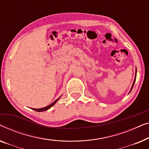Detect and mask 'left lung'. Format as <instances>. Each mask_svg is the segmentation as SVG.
I'll use <instances>...</instances> for the list:
<instances>
[{
	"label": "left lung",
	"instance_id": "8db88e82",
	"mask_svg": "<svg viewBox=\"0 0 149 149\" xmlns=\"http://www.w3.org/2000/svg\"><path fill=\"white\" fill-rule=\"evenodd\" d=\"M136 73H137V70H136V74H135V77H134V81H133L132 86V87H131V88H130V92H131V91H132V88H133V86H134V83H135V81H136Z\"/></svg>",
	"mask_w": 149,
	"mask_h": 149
}]
</instances>
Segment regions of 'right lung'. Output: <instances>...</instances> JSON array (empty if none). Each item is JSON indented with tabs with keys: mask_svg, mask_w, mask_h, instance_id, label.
Segmentation results:
<instances>
[{
	"mask_svg": "<svg viewBox=\"0 0 149 149\" xmlns=\"http://www.w3.org/2000/svg\"><path fill=\"white\" fill-rule=\"evenodd\" d=\"M61 96H60L59 98H58L57 99L54 100V101L53 102H52V103H51V104H49V106H47V107H43V108H40V109H33V108H32V109L34 110V111H38V112L45 111H47V110H48V109H49L50 108H51L52 107H53V105H54V104H55L56 102H57V100H58V99H59V98H61Z\"/></svg>",
	"mask_w": 149,
	"mask_h": 149,
	"instance_id": "obj_1",
	"label": "right lung"
}]
</instances>
